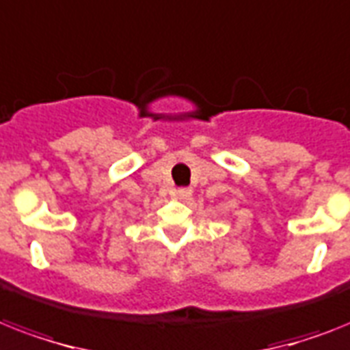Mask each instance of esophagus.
Returning a JSON list of instances; mask_svg holds the SVG:
<instances>
[{
    "label": "esophagus",
    "instance_id": "1",
    "mask_svg": "<svg viewBox=\"0 0 350 350\" xmlns=\"http://www.w3.org/2000/svg\"><path fill=\"white\" fill-rule=\"evenodd\" d=\"M190 194H192V192H190V189H178V190H174V198H178V200H187V198H189Z\"/></svg>",
    "mask_w": 350,
    "mask_h": 350
}]
</instances>
